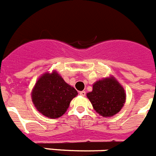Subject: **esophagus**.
Returning <instances> with one entry per match:
<instances>
[{
	"label": "esophagus",
	"mask_w": 156,
	"mask_h": 156,
	"mask_svg": "<svg viewBox=\"0 0 156 156\" xmlns=\"http://www.w3.org/2000/svg\"><path fill=\"white\" fill-rule=\"evenodd\" d=\"M80 95L82 96V97H84L86 95L85 91H81V92H80Z\"/></svg>",
	"instance_id": "obj_1"
}]
</instances>
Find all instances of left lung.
<instances>
[{"instance_id": "1", "label": "left lung", "mask_w": 156, "mask_h": 156, "mask_svg": "<svg viewBox=\"0 0 156 156\" xmlns=\"http://www.w3.org/2000/svg\"><path fill=\"white\" fill-rule=\"evenodd\" d=\"M94 110L105 118L113 117L124 106L126 93L122 85L113 76L98 80L93 91L87 93Z\"/></svg>"}]
</instances>
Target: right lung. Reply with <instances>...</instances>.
I'll list each match as a JSON object with an SVG mask.
<instances>
[{
	"label": "right lung",
	"mask_w": 156,
	"mask_h": 156,
	"mask_svg": "<svg viewBox=\"0 0 156 156\" xmlns=\"http://www.w3.org/2000/svg\"><path fill=\"white\" fill-rule=\"evenodd\" d=\"M78 93L67 84L56 71L43 73L31 91V99L36 109L49 118L63 115L70 102Z\"/></svg>",
	"instance_id": "right-lung-1"
}]
</instances>
